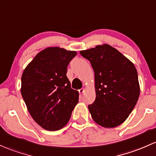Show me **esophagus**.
<instances>
[{"instance_id":"esophagus-1","label":"esophagus","mask_w":156,"mask_h":156,"mask_svg":"<svg viewBox=\"0 0 156 156\" xmlns=\"http://www.w3.org/2000/svg\"><path fill=\"white\" fill-rule=\"evenodd\" d=\"M78 92H79V93H80V94H82V93H83V92H84V89H83V88H82V89H80V90H78Z\"/></svg>"}]
</instances>
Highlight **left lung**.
Returning a JSON list of instances; mask_svg holds the SVG:
<instances>
[{
  "instance_id": "8db88e82",
  "label": "left lung",
  "mask_w": 156,
  "mask_h": 156,
  "mask_svg": "<svg viewBox=\"0 0 156 156\" xmlns=\"http://www.w3.org/2000/svg\"><path fill=\"white\" fill-rule=\"evenodd\" d=\"M95 73V100L88 106L92 119L106 128L122 124L138 101L140 86L134 64L109 44L80 52Z\"/></svg>"
}]
</instances>
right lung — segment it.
Returning a JSON list of instances; mask_svg holds the SVG:
<instances>
[{
    "label": "right lung",
    "mask_w": 156,
    "mask_h": 156,
    "mask_svg": "<svg viewBox=\"0 0 156 156\" xmlns=\"http://www.w3.org/2000/svg\"><path fill=\"white\" fill-rule=\"evenodd\" d=\"M76 55L63 48H46L23 70L22 97L34 121L47 130L64 127L78 102V92L66 77L67 66Z\"/></svg>",
    "instance_id": "1"
}]
</instances>
